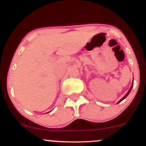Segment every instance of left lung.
<instances>
[{"mask_svg":"<svg viewBox=\"0 0 146 146\" xmlns=\"http://www.w3.org/2000/svg\"><path fill=\"white\" fill-rule=\"evenodd\" d=\"M133 81H134V80H133ZM132 86H133V82H132V86H131V87H130V90H128V92H127V93H126V94L125 95V96H123V98H122V99H121V100H120V101H118V103H117V104H119V103H120V102H121V101H123V100H124V99H125V98H126V97H127V95H128L129 94H130V92L131 90H132Z\"/></svg>","mask_w":146,"mask_h":146,"instance_id":"obj_1","label":"left lung"}]
</instances>
